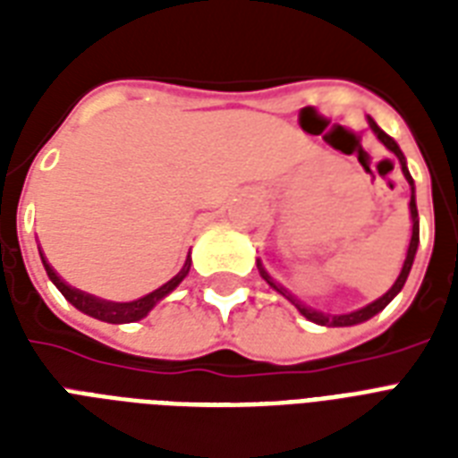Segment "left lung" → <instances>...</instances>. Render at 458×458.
<instances>
[{"instance_id": "8db88e82", "label": "left lung", "mask_w": 458, "mask_h": 458, "mask_svg": "<svg viewBox=\"0 0 458 458\" xmlns=\"http://www.w3.org/2000/svg\"><path fill=\"white\" fill-rule=\"evenodd\" d=\"M369 125L370 131H373V135H376L380 142H383L387 149H390L394 157L399 158V165H402V173H404L406 182H409V187H411V201H409V211H411V240H409V250H406V259L404 264H402V271H399L397 280L392 283V287L387 290V293L383 294V297H377L376 301H370V304L361 306V309H356V311H349V313H326V311H318V309H311V306H306L304 301H300L297 297H294L290 290H285V287L280 285V283H276V280L271 278V273L266 271L264 264H261V259H257V268L259 273H261V278L268 283V285L276 290L278 294H283L287 301H293L294 306H297V311L304 316L306 320H311V323H316V326H327V327H344V326H356V323H363V320L373 318L376 313H380L385 309V306L390 304L394 297H397L399 293H402V287H404L406 278H409V273H411V266H413V259H416V250H419V208H416V185H413V178L411 173H409V168H406V157L402 154V149H399V145L394 142V140L387 135L385 131H380V125L373 121V118L369 116Z\"/></svg>"}]
</instances>
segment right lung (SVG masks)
<instances>
[{"mask_svg":"<svg viewBox=\"0 0 458 458\" xmlns=\"http://www.w3.org/2000/svg\"><path fill=\"white\" fill-rule=\"evenodd\" d=\"M39 259H42V266H45L49 280H52L54 285H56V290L66 297V301H71L78 311L88 313V316H92V318L97 320H104V323H135V320L145 318L147 313L152 311L158 301L164 300V297H168V294H171L173 290L185 280V276L190 273V266H192V259H190V254H187L182 268H180V271L175 273L168 283L157 287L154 293L145 294V297H140V300H132V301H109V300H102V297H95V294L82 293V290H78V287L68 285L66 280L61 278L59 273L52 268V264L47 261L42 250H39Z\"/></svg>","mask_w":458,"mask_h":458,"instance_id":"obj_1","label":"right lung"}]
</instances>
